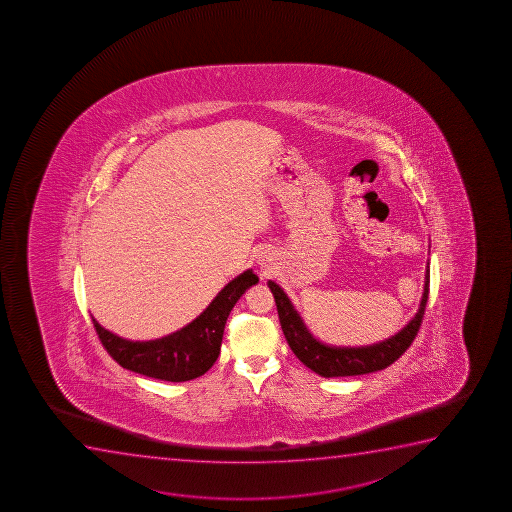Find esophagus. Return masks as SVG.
<instances>
[{"instance_id": "obj_1", "label": "esophagus", "mask_w": 512, "mask_h": 512, "mask_svg": "<svg viewBox=\"0 0 512 512\" xmlns=\"http://www.w3.org/2000/svg\"><path fill=\"white\" fill-rule=\"evenodd\" d=\"M269 262H271V259L265 255V253H262V255H259V264L262 265V267H265V265H269Z\"/></svg>"}]
</instances>
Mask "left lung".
<instances>
[{"label":"left lung","mask_w":512,"mask_h":512,"mask_svg":"<svg viewBox=\"0 0 512 512\" xmlns=\"http://www.w3.org/2000/svg\"><path fill=\"white\" fill-rule=\"evenodd\" d=\"M267 286L271 288L274 300H276L277 315L281 322L284 337L288 341L289 348L295 353L296 358L310 368L320 377H349V375H363V373L379 372L392 365L394 361L403 355L404 351L413 343L416 334L420 331L421 320L427 307L428 288H430V269L425 272V286L421 295L420 307L415 317L404 325L401 331L394 336L370 344V346H329L320 343L307 325L301 319L300 313L293 307L284 289L274 281H269Z\"/></svg>","instance_id":"1"}]
</instances>
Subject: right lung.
Listing matches in <instances>:
<instances>
[{
  "label": "right lung",
  "mask_w": 512,
  "mask_h": 512,
  "mask_svg": "<svg viewBox=\"0 0 512 512\" xmlns=\"http://www.w3.org/2000/svg\"><path fill=\"white\" fill-rule=\"evenodd\" d=\"M259 283L252 269L229 281L211 305L180 331L152 341H130L104 329L92 317L97 336L113 360L130 372L168 382H187L204 375L216 363L224 325L236 301L253 284Z\"/></svg>",
  "instance_id": "add662e5"
}]
</instances>
